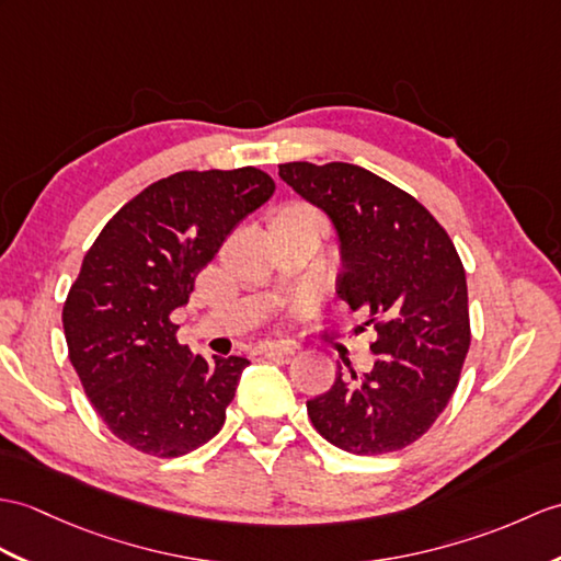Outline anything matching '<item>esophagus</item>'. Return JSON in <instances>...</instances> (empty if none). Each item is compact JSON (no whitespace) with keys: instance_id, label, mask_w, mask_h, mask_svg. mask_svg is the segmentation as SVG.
<instances>
[{"instance_id":"34e87169","label":"esophagus","mask_w":561,"mask_h":561,"mask_svg":"<svg viewBox=\"0 0 561 561\" xmlns=\"http://www.w3.org/2000/svg\"><path fill=\"white\" fill-rule=\"evenodd\" d=\"M294 351H296V346L289 342H267V344L257 346L260 356H291Z\"/></svg>"}]
</instances>
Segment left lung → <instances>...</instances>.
I'll return each instance as SVG.
<instances>
[{
  "label": "left lung",
  "mask_w": 561,
  "mask_h": 561,
  "mask_svg": "<svg viewBox=\"0 0 561 561\" xmlns=\"http://www.w3.org/2000/svg\"><path fill=\"white\" fill-rule=\"evenodd\" d=\"M279 176L322 207L342 241L336 294L368 312L375 368L336 373L308 415L334 447L377 457L409 447L445 411L471 346L461 257L445 227L411 193L368 169L286 162Z\"/></svg>",
  "instance_id": "obj_1"
}]
</instances>
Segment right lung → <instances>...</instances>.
Returning a JSON list of instances; mask_svg holds the SVG:
<instances>
[{"label": "right lung", "mask_w": 561, "mask_h": 561, "mask_svg": "<svg viewBox=\"0 0 561 561\" xmlns=\"http://www.w3.org/2000/svg\"><path fill=\"white\" fill-rule=\"evenodd\" d=\"M272 193L275 181L255 167L179 172L128 201L85 253L61 310L69 360L104 425L128 447L184 457L225 425L249 360L195 356L169 316Z\"/></svg>", "instance_id": "obj_1"}]
</instances>
